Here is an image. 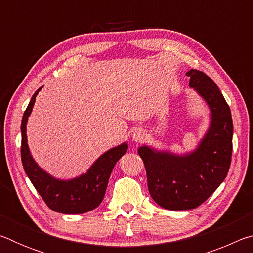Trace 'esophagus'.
I'll use <instances>...</instances> for the list:
<instances>
[{"label": "esophagus", "instance_id": "esophagus-1", "mask_svg": "<svg viewBox=\"0 0 253 253\" xmlns=\"http://www.w3.org/2000/svg\"><path fill=\"white\" fill-rule=\"evenodd\" d=\"M144 138H145V132L143 129H140V128H136V129L132 131V134H131L132 142L140 143Z\"/></svg>", "mask_w": 253, "mask_h": 253}]
</instances>
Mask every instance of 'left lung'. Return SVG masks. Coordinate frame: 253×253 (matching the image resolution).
<instances>
[{"label":"left lung","mask_w":253,"mask_h":253,"mask_svg":"<svg viewBox=\"0 0 253 253\" xmlns=\"http://www.w3.org/2000/svg\"><path fill=\"white\" fill-rule=\"evenodd\" d=\"M186 76L188 85L210 110L209 127L199 144L185 153L147 144L138 147L149 194L160 207L172 211L192 210L205 202L224 181L232 156L233 123L223 95L204 72L191 69Z\"/></svg>","instance_id":"obj_1"}]
</instances>
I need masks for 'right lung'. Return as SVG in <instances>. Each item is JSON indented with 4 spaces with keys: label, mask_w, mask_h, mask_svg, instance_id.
<instances>
[{
    "label": "right lung",
    "mask_w": 253,
    "mask_h": 253,
    "mask_svg": "<svg viewBox=\"0 0 253 253\" xmlns=\"http://www.w3.org/2000/svg\"><path fill=\"white\" fill-rule=\"evenodd\" d=\"M41 89L42 87L34 92L21 123V157L23 169L38 193L51 210L63 214H83L91 211L99 207L104 200L111 170L119 158L126 153L127 142L101 154L87 172L80 174L79 176L69 179L52 176L34 161L28 145L27 124L32 113L36 97Z\"/></svg>",
    "instance_id": "obj_1"
}]
</instances>
